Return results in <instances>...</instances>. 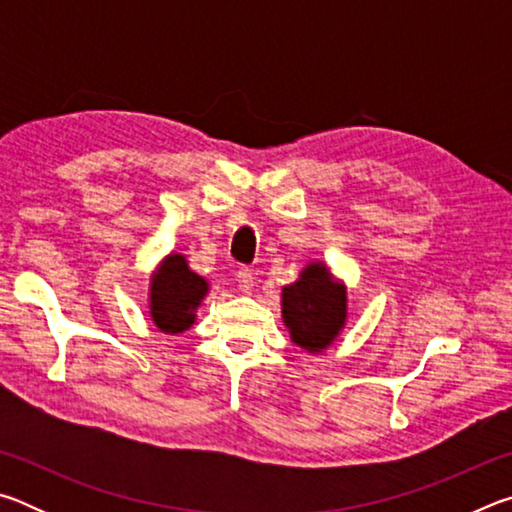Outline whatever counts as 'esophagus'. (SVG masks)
Listing matches in <instances>:
<instances>
[{"mask_svg": "<svg viewBox=\"0 0 512 512\" xmlns=\"http://www.w3.org/2000/svg\"><path fill=\"white\" fill-rule=\"evenodd\" d=\"M237 282H239V289L244 293H250V289H253V282H255V275L253 271H250L248 266H241L237 271Z\"/></svg>", "mask_w": 512, "mask_h": 512, "instance_id": "esophagus-1", "label": "esophagus"}]
</instances>
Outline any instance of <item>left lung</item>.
Wrapping results in <instances>:
<instances>
[{
	"mask_svg": "<svg viewBox=\"0 0 512 512\" xmlns=\"http://www.w3.org/2000/svg\"><path fill=\"white\" fill-rule=\"evenodd\" d=\"M345 287L332 280L327 266L311 262L296 282L282 289V316L293 343L323 352L345 325Z\"/></svg>",
	"mask_w": 512,
	"mask_h": 512,
	"instance_id": "obj_1",
	"label": "left lung"
}]
</instances>
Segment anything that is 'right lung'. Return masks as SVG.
<instances>
[{"label":"right lung","instance_id":"1","mask_svg":"<svg viewBox=\"0 0 512 512\" xmlns=\"http://www.w3.org/2000/svg\"><path fill=\"white\" fill-rule=\"evenodd\" d=\"M207 282L187 266L183 255H169L151 280V316L162 332L180 334L194 323Z\"/></svg>","mask_w":512,"mask_h":512}]
</instances>
